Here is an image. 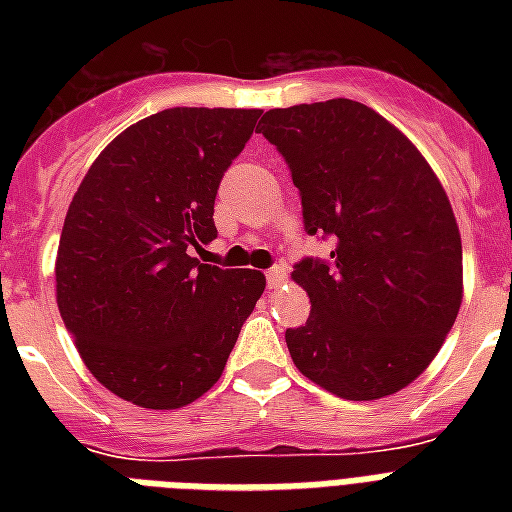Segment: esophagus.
<instances>
[{
	"label": "esophagus",
	"mask_w": 512,
	"mask_h": 512,
	"mask_svg": "<svg viewBox=\"0 0 512 512\" xmlns=\"http://www.w3.org/2000/svg\"><path fill=\"white\" fill-rule=\"evenodd\" d=\"M265 281H268V289L281 287L287 281V265H273L271 271H265Z\"/></svg>",
	"instance_id": "34e87169"
}]
</instances>
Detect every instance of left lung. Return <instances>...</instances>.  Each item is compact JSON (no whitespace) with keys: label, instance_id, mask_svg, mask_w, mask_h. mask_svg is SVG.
I'll return each mask as SVG.
<instances>
[{"label":"left lung","instance_id":"left-lung-1","mask_svg":"<svg viewBox=\"0 0 512 512\" xmlns=\"http://www.w3.org/2000/svg\"><path fill=\"white\" fill-rule=\"evenodd\" d=\"M257 130L279 148L327 260L292 279L311 297L287 329L300 372L348 401L406 388L444 345L462 303V241L446 191L404 132L364 103L335 98L265 111Z\"/></svg>","mask_w":512,"mask_h":512}]
</instances>
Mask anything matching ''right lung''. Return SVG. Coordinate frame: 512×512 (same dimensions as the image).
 I'll return each instance as SVG.
<instances>
[{
    "instance_id": "add662e5",
    "label": "right lung",
    "mask_w": 512,
    "mask_h": 512,
    "mask_svg": "<svg viewBox=\"0 0 512 512\" xmlns=\"http://www.w3.org/2000/svg\"><path fill=\"white\" fill-rule=\"evenodd\" d=\"M257 108H167L116 135L71 199L55 295L95 380L143 409H180L225 369L265 289L260 271L199 263L223 172Z\"/></svg>"
}]
</instances>
